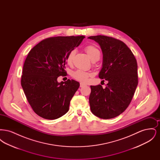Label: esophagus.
<instances>
[{"mask_svg":"<svg viewBox=\"0 0 160 160\" xmlns=\"http://www.w3.org/2000/svg\"><path fill=\"white\" fill-rule=\"evenodd\" d=\"M86 86V84L82 83H80V88H82V87H84V86Z\"/></svg>","mask_w":160,"mask_h":160,"instance_id":"esophagus-1","label":"esophagus"}]
</instances>
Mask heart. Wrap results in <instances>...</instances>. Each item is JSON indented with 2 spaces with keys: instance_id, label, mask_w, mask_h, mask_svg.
<instances>
[{
  "instance_id": "1",
  "label": "heart",
  "mask_w": 160,
  "mask_h": 160,
  "mask_svg": "<svg viewBox=\"0 0 160 160\" xmlns=\"http://www.w3.org/2000/svg\"><path fill=\"white\" fill-rule=\"evenodd\" d=\"M85 51L90 58V59L92 61H95V60H98L100 58L101 53L99 49L96 47L95 46L93 45H88L86 46L85 48ZM76 54V50L72 49L69 52L67 58H66V62L67 63L70 65L71 64L72 60L74 59V57ZM92 74L91 72H87L81 69H78L75 71H74L72 74V76L74 78H75L77 81H79L82 83H86L88 82L89 78L92 76Z\"/></svg>"
}]
</instances>
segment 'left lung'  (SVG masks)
Masks as SVG:
<instances>
[{"mask_svg": "<svg viewBox=\"0 0 160 160\" xmlns=\"http://www.w3.org/2000/svg\"><path fill=\"white\" fill-rule=\"evenodd\" d=\"M88 38L100 46L103 61L98 76L108 82L105 89L100 84L91 86V110L99 118H114L127 109L134 95L138 84L137 61L119 39L104 35Z\"/></svg>", "mask_w": 160, "mask_h": 160, "instance_id": "left-lung-1", "label": "left lung"}]
</instances>
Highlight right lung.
<instances>
[{
    "label": "right lung",
    "instance_id": "obj_1",
    "mask_svg": "<svg viewBox=\"0 0 160 160\" xmlns=\"http://www.w3.org/2000/svg\"><path fill=\"white\" fill-rule=\"evenodd\" d=\"M84 36L47 38L32 48L24 61L21 84L36 114L46 119H56L67 113L71 99L80 86L74 80L59 83L66 76V58L80 44Z\"/></svg>",
    "mask_w": 160,
    "mask_h": 160
}]
</instances>
